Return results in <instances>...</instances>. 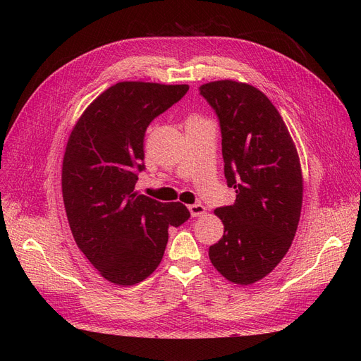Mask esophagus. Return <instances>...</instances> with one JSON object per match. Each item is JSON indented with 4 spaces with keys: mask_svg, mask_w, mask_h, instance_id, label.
<instances>
[{
    "mask_svg": "<svg viewBox=\"0 0 361 361\" xmlns=\"http://www.w3.org/2000/svg\"><path fill=\"white\" fill-rule=\"evenodd\" d=\"M188 209L191 212V216H202L206 214V207L203 204H190Z\"/></svg>",
    "mask_w": 361,
    "mask_h": 361,
    "instance_id": "obj_1",
    "label": "esophagus"
}]
</instances>
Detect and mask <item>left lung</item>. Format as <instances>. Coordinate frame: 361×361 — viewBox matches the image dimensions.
<instances>
[{
	"instance_id": "obj_1",
	"label": "left lung",
	"mask_w": 361,
	"mask_h": 361,
	"mask_svg": "<svg viewBox=\"0 0 361 361\" xmlns=\"http://www.w3.org/2000/svg\"><path fill=\"white\" fill-rule=\"evenodd\" d=\"M221 126L224 176L236 200L214 214L224 235L209 247L215 269L236 285L268 276L297 232L302 173L297 147L277 108L256 87L221 80L200 85Z\"/></svg>"
}]
</instances>
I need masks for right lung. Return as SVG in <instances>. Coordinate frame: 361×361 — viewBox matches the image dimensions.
<instances>
[{"mask_svg": "<svg viewBox=\"0 0 361 361\" xmlns=\"http://www.w3.org/2000/svg\"><path fill=\"white\" fill-rule=\"evenodd\" d=\"M187 84L122 81L85 108L63 157L61 191L76 245L108 281L133 286L161 264L169 227L190 218L187 206L138 194L149 123L180 101Z\"/></svg>", "mask_w": 361, "mask_h": 361, "instance_id": "add662e5", "label": "right lung"}]
</instances>
